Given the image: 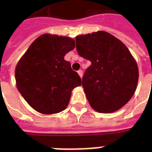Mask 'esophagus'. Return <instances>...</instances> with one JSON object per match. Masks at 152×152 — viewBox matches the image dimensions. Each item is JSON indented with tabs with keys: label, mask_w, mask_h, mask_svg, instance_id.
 Masks as SVG:
<instances>
[{
	"label": "esophagus",
	"mask_w": 152,
	"mask_h": 152,
	"mask_svg": "<svg viewBox=\"0 0 152 152\" xmlns=\"http://www.w3.org/2000/svg\"><path fill=\"white\" fill-rule=\"evenodd\" d=\"M78 74H79V76H80V77H82V76H83V71H82V70H79V71H78Z\"/></svg>",
	"instance_id": "obj_1"
}]
</instances>
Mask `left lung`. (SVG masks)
<instances>
[{"mask_svg":"<svg viewBox=\"0 0 152 152\" xmlns=\"http://www.w3.org/2000/svg\"><path fill=\"white\" fill-rule=\"evenodd\" d=\"M76 50L91 62L82 78L89 104L95 111L110 113L125 105L133 97L138 69L128 48L106 31L77 36Z\"/></svg>","mask_w":152,"mask_h":152,"instance_id":"1","label":"left lung"}]
</instances>
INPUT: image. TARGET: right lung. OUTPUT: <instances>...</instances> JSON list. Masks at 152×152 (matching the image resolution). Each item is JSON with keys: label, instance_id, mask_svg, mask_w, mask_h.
Wrapping results in <instances>:
<instances>
[{"label": "right lung", "instance_id": "1", "mask_svg": "<svg viewBox=\"0 0 152 152\" xmlns=\"http://www.w3.org/2000/svg\"><path fill=\"white\" fill-rule=\"evenodd\" d=\"M75 48L66 37L45 34L31 43L16 66L17 88L31 107L43 113H58L69 103L71 93L81 85L78 73L64 59Z\"/></svg>", "mask_w": 152, "mask_h": 152}]
</instances>
